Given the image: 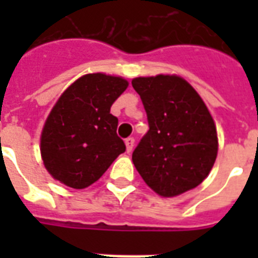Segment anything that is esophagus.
Wrapping results in <instances>:
<instances>
[{
	"mask_svg": "<svg viewBox=\"0 0 258 258\" xmlns=\"http://www.w3.org/2000/svg\"><path fill=\"white\" fill-rule=\"evenodd\" d=\"M134 142L135 140L133 137H128V138H125V146H127V152L133 151V148H134Z\"/></svg>",
	"mask_w": 258,
	"mask_h": 258,
	"instance_id": "34e87169",
	"label": "esophagus"
}]
</instances>
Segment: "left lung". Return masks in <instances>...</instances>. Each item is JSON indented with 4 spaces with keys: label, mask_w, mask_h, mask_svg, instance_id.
Segmentation results:
<instances>
[{
    "label": "left lung",
    "mask_w": 258,
    "mask_h": 258,
    "mask_svg": "<svg viewBox=\"0 0 258 258\" xmlns=\"http://www.w3.org/2000/svg\"><path fill=\"white\" fill-rule=\"evenodd\" d=\"M145 107L149 130L133 152L148 186L173 198L203 182L216 162V124L199 94L178 76L131 81Z\"/></svg>",
    "instance_id": "obj_1"
}]
</instances>
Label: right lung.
<instances>
[{
    "label": "right lung",
    "mask_w": 258,
    "mask_h": 258,
    "mask_svg": "<svg viewBox=\"0 0 258 258\" xmlns=\"http://www.w3.org/2000/svg\"><path fill=\"white\" fill-rule=\"evenodd\" d=\"M127 87L121 77L94 73L80 77L62 94L41 134L42 160L53 178L83 189L125 152L110 107Z\"/></svg>",
    "instance_id": "right-lung-1"
}]
</instances>
